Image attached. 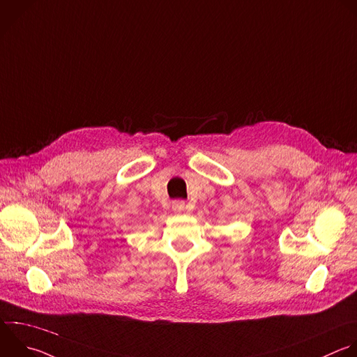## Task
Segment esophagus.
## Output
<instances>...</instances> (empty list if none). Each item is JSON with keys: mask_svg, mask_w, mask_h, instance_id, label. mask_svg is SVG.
<instances>
[{"mask_svg": "<svg viewBox=\"0 0 357 357\" xmlns=\"http://www.w3.org/2000/svg\"><path fill=\"white\" fill-rule=\"evenodd\" d=\"M172 207H174L175 211L181 213V211H183V208H185V203H183V202H176V203H174Z\"/></svg>", "mask_w": 357, "mask_h": 357, "instance_id": "34e87169", "label": "esophagus"}]
</instances>
